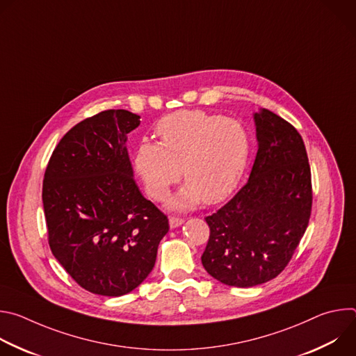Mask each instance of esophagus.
Here are the masks:
<instances>
[{
    "instance_id": "34e87169",
    "label": "esophagus",
    "mask_w": 356,
    "mask_h": 356,
    "mask_svg": "<svg viewBox=\"0 0 356 356\" xmlns=\"http://www.w3.org/2000/svg\"><path fill=\"white\" fill-rule=\"evenodd\" d=\"M183 222H184V220H183L181 217H177V216H170V217H169V225H170V228H177V227H180Z\"/></svg>"
}]
</instances>
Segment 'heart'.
<instances>
[{
	"label": "heart",
	"instance_id": "b5f03b06",
	"mask_svg": "<svg viewBox=\"0 0 356 356\" xmlns=\"http://www.w3.org/2000/svg\"><path fill=\"white\" fill-rule=\"evenodd\" d=\"M159 142L142 140L135 152V169L146 191L163 200L183 176L187 184L170 200L175 209H191L227 198L238 186L249 158L245 128L222 115L177 111L156 125Z\"/></svg>",
	"mask_w": 356,
	"mask_h": 356
}]
</instances>
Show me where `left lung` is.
<instances>
[{
    "mask_svg": "<svg viewBox=\"0 0 356 356\" xmlns=\"http://www.w3.org/2000/svg\"><path fill=\"white\" fill-rule=\"evenodd\" d=\"M258 154L245 186L206 217L210 238L201 262L218 282L262 284L280 275L307 229L313 187L297 129L269 110L255 114Z\"/></svg>",
    "mask_w": 356,
    "mask_h": 356,
    "instance_id": "obj_1",
    "label": "left lung"
}]
</instances>
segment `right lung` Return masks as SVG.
Listing matches in <instances>:
<instances>
[{
	"label": "right lung",
	"mask_w": 356,
	"mask_h": 356,
	"mask_svg": "<svg viewBox=\"0 0 356 356\" xmlns=\"http://www.w3.org/2000/svg\"><path fill=\"white\" fill-rule=\"evenodd\" d=\"M139 115L101 111L74 125L49 159L42 200L50 250L94 294L118 297L155 266L168 217L134 180L125 146Z\"/></svg>",
	"instance_id": "right-lung-1"
}]
</instances>
